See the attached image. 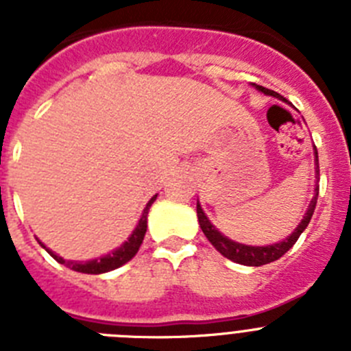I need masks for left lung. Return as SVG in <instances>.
<instances>
[{"instance_id":"1","label":"left lung","mask_w":351,"mask_h":351,"mask_svg":"<svg viewBox=\"0 0 351 351\" xmlns=\"http://www.w3.org/2000/svg\"><path fill=\"white\" fill-rule=\"evenodd\" d=\"M256 89L265 93V95L276 96V98L287 101L283 96L271 91V89H265L263 86H256ZM315 158H316V178H318V176H320V170H318V153H316V147H315ZM316 200H318V188H316V193L315 197H313L311 204H309L308 213H306L302 221L299 223V226H297L295 230L291 232L290 237H287L285 241H281V243L278 244H272V246H246V244H239V243H234V241H230V239H226L225 235L219 234V232L214 228V225H210V221L207 219V216L204 214L202 207H200V204L198 202H197V216H198V223H200V228H202V232L206 234V237L209 239V243L213 244V246L216 247L223 256H226V258L232 260V262L235 263L251 265V267H260V265H265V263H271L274 262V260L281 258V256H283L285 253H287V251L297 243V239L300 237V234L306 230V226H308L309 221H311V216L313 213H315V207H316Z\"/></svg>"}]
</instances>
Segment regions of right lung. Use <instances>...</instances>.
<instances>
[{
	"instance_id": "obj_1",
	"label": "right lung",
	"mask_w": 351,
	"mask_h": 351,
	"mask_svg": "<svg viewBox=\"0 0 351 351\" xmlns=\"http://www.w3.org/2000/svg\"><path fill=\"white\" fill-rule=\"evenodd\" d=\"M158 195H154L151 200L147 202V206H145L144 213H142V218L141 221H138L137 228L133 230V234L130 235V239L126 241L125 244L121 247H117L116 251H112V253H108V255L101 256V258H96V260H89V262H73V260H64L61 258V256L54 255L51 250H47V247L42 246L47 250L49 255L52 256V258L56 260V262L63 263V265H66L68 269H73V271L77 272H84V274H101V272H108V271H114V269L121 267V265H125L126 262H130V260L133 258V256L137 255L138 247H141L142 241H144V235H145V230H147V213H149V207L153 206V202L156 200Z\"/></svg>"
}]
</instances>
